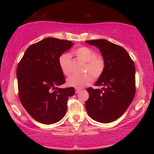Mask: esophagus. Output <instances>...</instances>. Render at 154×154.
I'll return each mask as SVG.
<instances>
[{
	"label": "esophagus",
	"mask_w": 154,
	"mask_h": 154,
	"mask_svg": "<svg viewBox=\"0 0 154 154\" xmlns=\"http://www.w3.org/2000/svg\"><path fill=\"white\" fill-rule=\"evenodd\" d=\"M81 91H82V90H81V89H76V90H75V93L79 94L81 92Z\"/></svg>",
	"instance_id": "obj_1"
}]
</instances>
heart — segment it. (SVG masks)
Masks as SVG:
<instances>
[{"label":"heart","mask_w":154,"mask_h":154,"mask_svg":"<svg viewBox=\"0 0 154 154\" xmlns=\"http://www.w3.org/2000/svg\"><path fill=\"white\" fill-rule=\"evenodd\" d=\"M72 54L78 59L85 62L83 72L88 73L82 75H74L69 77L66 81L69 86L79 89L89 85L92 82L91 74L94 79H97L103 74L105 66V60L101 56L96 55V53L93 49L88 47L82 46L75 49L72 51ZM58 62L63 74L66 76H70L72 73L71 56L68 54H62L59 57Z\"/></svg>","instance_id":"b5f03b06"}]
</instances>
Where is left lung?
<instances>
[{"mask_svg": "<svg viewBox=\"0 0 154 154\" xmlns=\"http://www.w3.org/2000/svg\"><path fill=\"white\" fill-rule=\"evenodd\" d=\"M100 49L105 66L95 85L89 88V98L85 102L87 113L94 120L110 123L124 113L133 100L135 88V66L128 53L122 47L105 39L85 41Z\"/></svg>", "mask_w": 154, "mask_h": 154, "instance_id": "left-lung-1", "label": "left lung"}]
</instances>
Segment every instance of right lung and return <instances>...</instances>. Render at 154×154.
Masks as SVG:
<instances>
[{
	"label": "right lung",
	"instance_id": "1",
	"mask_svg": "<svg viewBox=\"0 0 154 154\" xmlns=\"http://www.w3.org/2000/svg\"><path fill=\"white\" fill-rule=\"evenodd\" d=\"M73 45L71 41L48 37L31 45L17 68L21 103L30 116L43 124H52L64 118L72 87L59 88L65 83L59 57Z\"/></svg>",
	"mask_w": 154,
	"mask_h": 154
}]
</instances>
